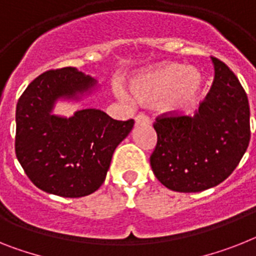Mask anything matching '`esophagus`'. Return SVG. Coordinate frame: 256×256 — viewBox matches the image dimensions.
Segmentation results:
<instances>
[{
    "instance_id": "34e87169",
    "label": "esophagus",
    "mask_w": 256,
    "mask_h": 256,
    "mask_svg": "<svg viewBox=\"0 0 256 256\" xmlns=\"http://www.w3.org/2000/svg\"><path fill=\"white\" fill-rule=\"evenodd\" d=\"M150 118L144 114H138L135 117V124L139 126V124H150Z\"/></svg>"
}]
</instances>
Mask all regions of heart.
<instances>
[{"label": "heart", "instance_id": "1", "mask_svg": "<svg viewBox=\"0 0 256 256\" xmlns=\"http://www.w3.org/2000/svg\"><path fill=\"white\" fill-rule=\"evenodd\" d=\"M204 79L198 68L180 64H162L139 72L130 80V92L122 86L116 87L118 98L124 102L158 104L168 116H184L192 110L203 91Z\"/></svg>", "mask_w": 256, "mask_h": 256}]
</instances>
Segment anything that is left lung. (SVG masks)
Returning a JSON list of instances; mask_svg holds the SVG:
<instances>
[{"mask_svg": "<svg viewBox=\"0 0 256 256\" xmlns=\"http://www.w3.org/2000/svg\"><path fill=\"white\" fill-rule=\"evenodd\" d=\"M214 79L194 117L156 118L158 144L150 162L165 188L198 192L225 181L250 142V106L230 68L211 57Z\"/></svg>", "mask_w": 256, "mask_h": 256, "instance_id": "obj_1", "label": "left lung"}]
</instances>
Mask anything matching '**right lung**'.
<instances>
[{
	"label": "right lung",
	"instance_id": "right-lung-1",
	"mask_svg": "<svg viewBox=\"0 0 256 256\" xmlns=\"http://www.w3.org/2000/svg\"><path fill=\"white\" fill-rule=\"evenodd\" d=\"M98 80L76 68L50 70L26 88L16 104L15 154L40 190L64 198L95 192L113 152L134 126L95 108L70 117L53 113L58 102H78L98 91Z\"/></svg>",
	"mask_w": 256,
	"mask_h": 256
}]
</instances>
